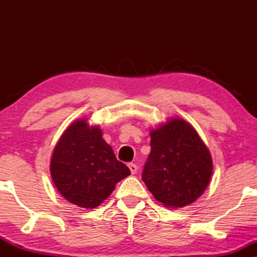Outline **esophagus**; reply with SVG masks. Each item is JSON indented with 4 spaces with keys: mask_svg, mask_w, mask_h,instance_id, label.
Returning <instances> with one entry per match:
<instances>
[{
    "mask_svg": "<svg viewBox=\"0 0 257 257\" xmlns=\"http://www.w3.org/2000/svg\"><path fill=\"white\" fill-rule=\"evenodd\" d=\"M128 168H130V171H131L132 174H136L137 171H138V166H137V165L133 164V163L128 164Z\"/></svg>",
    "mask_w": 257,
    "mask_h": 257,
    "instance_id": "1",
    "label": "esophagus"
}]
</instances>
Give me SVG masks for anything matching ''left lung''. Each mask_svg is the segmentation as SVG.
Here are the masks:
<instances>
[{"label":"left lung","instance_id":"left-lung-1","mask_svg":"<svg viewBox=\"0 0 257 257\" xmlns=\"http://www.w3.org/2000/svg\"><path fill=\"white\" fill-rule=\"evenodd\" d=\"M213 173L209 151L182 119H172L151 132V153L142 174L149 191L171 208L194 202Z\"/></svg>","mask_w":257,"mask_h":257}]
</instances>
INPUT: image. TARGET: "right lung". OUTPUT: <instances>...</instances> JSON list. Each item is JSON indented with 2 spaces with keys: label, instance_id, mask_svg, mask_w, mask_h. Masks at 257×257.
Instances as JSON below:
<instances>
[{
  "label": "right lung",
  "instance_id": "1",
  "mask_svg": "<svg viewBox=\"0 0 257 257\" xmlns=\"http://www.w3.org/2000/svg\"><path fill=\"white\" fill-rule=\"evenodd\" d=\"M50 172L58 192L84 208L99 206L115 184L131 174L117 160L100 130L90 127L86 120L73 122L63 133L52 154Z\"/></svg>",
  "mask_w": 257,
  "mask_h": 257
}]
</instances>
